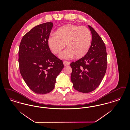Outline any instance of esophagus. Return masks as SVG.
<instances>
[{
  "label": "esophagus",
  "instance_id": "esophagus-1",
  "mask_svg": "<svg viewBox=\"0 0 130 130\" xmlns=\"http://www.w3.org/2000/svg\"><path fill=\"white\" fill-rule=\"evenodd\" d=\"M70 63V62H69V61H63V64H64V65L65 66L69 65Z\"/></svg>",
  "mask_w": 130,
  "mask_h": 130
}]
</instances>
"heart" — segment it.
Here are the masks:
<instances>
[{"label": "heart", "mask_w": 130, "mask_h": 130, "mask_svg": "<svg viewBox=\"0 0 130 130\" xmlns=\"http://www.w3.org/2000/svg\"><path fill=\"white\" fill-rule=\"evenodd\" d=\"M91 39L90 31L87 27L69 24L58 28L56 33H52L48 39V43L55 54L60 52L66 43L67 48L59 55L61 58L69 59L74 56L80 58L88 52Z\"/></svg>", "instance_id": "heart-1"}]
</instances>
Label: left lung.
Returning a JSON list of instances; mask_svg holds the SVG:
<instances>
[{"label": "left lung", "mask_w": 130, "mask_h": 130, "mask_svg": "<svg viewBox=\"0 0 130 130\" xmlns=\"http://www.w3.org/2000/svg\"><path fill=\"white\" fill-rule=\"evenodd\" d=\"M91 46L83 57L70 64L72 69L71 81L74 88L82 93H89L99 87L106 73L107 53L102 38L91 26Z\"/></svg>", "instance_id": "8db88e82"}]
</instances>
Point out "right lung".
Wrapping results in <instances>:
<instances>
[{
	"label": "right lung",
	"mask_w": 130,
	"mask_h": 130,
	"mask_svg": "<svg viewBox=\"0 0 130 130\" xmlns=\"http://www.w3.org/2000/svg\"><path fill=\"white\" fill-rule=\"evenodd\" d=\"M53 26V23L47 22L35 26L23 36L19 46L21 75L31 90L39 94L53 90L64 68L62 61L52 54L48 46Z\"/></svg>",
	"instance_id": "right-lung-1"
}]
</instances>
